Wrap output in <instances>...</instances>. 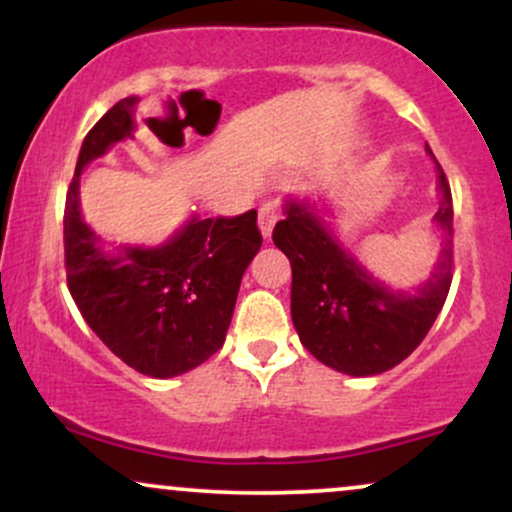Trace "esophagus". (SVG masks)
<instances>
[{"mask_svg":"<svg viewBox=\"0 0 512 512\" xmlns=\"http://www.w3.org/2000/svg\"><path fill=\"white\" fill-rule=\"evenodd\" d=\"M279 219H281L279 207H276V204H264V207L260 209V219H257V223H260V231H262L264 238L272 236L276 221H279Z\"/></svg>","mask_w":512,"mask_h":512,"instance_id":"obj_1","label":"esophagus"}]
</instances>
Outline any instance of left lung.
Here are the masks:
<instances>
[{
    "instance_id": "left-lung-1",
    "label": "left lung",
    "mask_w": 512,
    "mask_h": 512,
    "mask_svg": "<svg viewBox=\"0 0 512 512\" xmlns=\"http://www.w3.org/2000/svg\"><path fill=\"white\" fill-rule=\"evenodd\" d=\"M426 151L433 156L428 146ZM438 190L436 221L445 248L436 272L414 296L370 279L308 204H286V219L276 223L272 238L291 262L293 327L317 361L346 375H378L424 342L452 284V195L440 166Z\"/></svg>"
}]
</instances>
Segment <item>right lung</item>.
<instances>
[{
	"instance_id": "obj_1",
	"label": "right lung",
	"mask_w": 512,
	"mask_h": 512,
	"mask_svg": "<svg viewBox=\"0 0 512 512\" xmlns=\"http://www.w3.org/2000/svg\"><path fill=\"white\" fill-rule=\"evenodd\" d=\"M137 98H122L81 144L64 204V267L76 308L129 368L173 378L223 346L245 269L262 248L257 211L192 219L154 250L105 255L81 219L79 175L110 144L132 137Z\"/></svg>"
}]
</instances>
